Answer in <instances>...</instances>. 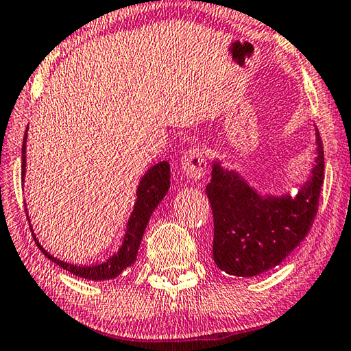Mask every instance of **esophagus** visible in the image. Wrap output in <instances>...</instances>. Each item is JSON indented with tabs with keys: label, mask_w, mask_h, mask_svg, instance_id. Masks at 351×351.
Listing matches in <instances>:
<instances>
[{
	"label": "esophagus",
	"mask_w": 351,
	"mask_h": 351,
	"mask_svg": "<svg viewBox=\"0 0 351 351\" xmlns=\"http://www.w3.org/2000/svg\"><path fill=\"white\" fill-rule=\"evenodd\" d=\"M182 171L188 179H200L206 171V158L199 147L189 149L182 158Z\"/></svg>",
	"instance_id": "1"
}]
</instances>
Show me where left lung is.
I'll return each mask as SVG.
<instances>
[{
    "label": "left lung",
    "instance_id": "8db88e82",
    "mask_svg": "<svg viewBox=\"0 0 351 351\" xmlns=\"http://www.w3.org/2000/svg\"><path fill=\"white\" fill-rule=\"evenodd\" d=\"M316 129V158L298 194L262 195L241 172L213 160L206 185L214 217L213 259L226 274L253 278L278 267L308 234L324 183V147Z\"/></svg>",
    "mask_w": 351,
    "mask_h": 351
}]
</instances>
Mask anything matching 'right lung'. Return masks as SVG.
<instances>
[{"mask_svg":"<svg viewBox=\"0 0 351 351\" xmlns=\"http://www.w3.org/2000/svg\"><path fill=\"white\" fill-rule=\"evenodd\" d=\"M27 129H26V134H24L23 147H21V180L23 182L26 179ZM169 174H171L169 163L163 160V162L151 166V168L146 171V174L141 177L137 188V199H135L134 210L126 223V231H125V236H123L120 248L117 253L109 256L104 262L89 263V265H77V263L60 261L43 248V245L38 242V239H36L35 232L32 230V225H30V230L34 232V239L36 245H38V248L43 251V254H45L47 259H51L52 262L57 263L58 267L66 269V271L78 276V278L89 279V280H109V279L117 278L123 269L131 267L135 262V259H137L138 247H140L141 237L145 234L146 225L149 222L154 210L158 206V204L162 202V199L165 197L169 189V185H171ZM27 219L30 222L29 213H27Z\"/></svg>","mask_w":351,"mask_h":351,"instance_id":"obj_1","label":"right lung"}]
</instances>
